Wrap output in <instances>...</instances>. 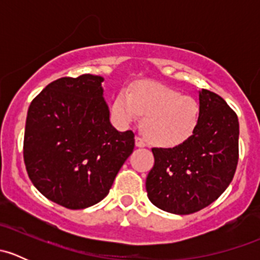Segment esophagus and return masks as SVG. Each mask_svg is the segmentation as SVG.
<instances>
[{
  "instance_id": "obj_1",
  "label": "esophagus",
  "mask_w": 260,
  "mask_h": 260,
  "mask_svg": "<svg viewBox=\"0 0 260 260\" xmlns=\"http://www.w3.org/2000/svg\"><path fill=\"white\" fill-rule=\"evenodd\" d=\"M136 146L140 147V148H142V147H146V142L143 141V138L140 137V136H137V137H136Z\"/></svg>"
}]
</instances>
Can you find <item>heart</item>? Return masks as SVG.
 <instances>
[{
	"instance_id": "b5f03b06",
	"label": "heart",
	"mask_w": 260,
	"mask_h": 260,
	"mask_svg": "<svg viewBox=\"0 0 260 260\" xmlns=\"http://www.w3.org/2000/svg\"><path fill=\"white\" fill-rule=\"evenodd\" d=\"M112 114L120 125H129L143 115L142 129L152 143L161 147L182 145L195 132L198 102L180 91L153 81H143L122 90L114 99Z\"/></svg>"
}]
</instances>
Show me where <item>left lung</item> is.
I'll return each mask as SVG.
<instances>
[{
  "mask_svg": "<svg viewBox=\"0 0 260 260\" xmlns=\"http://www.w3.org/2000/svg\"><path fill=\"white\" fill-rule=\"evenodd\" d=\"M198 127L174 148H152L154 165L146 179L149 201L161 210L187 215L214 203L234 177L239 157V120L226 102L199 91Z\"/></svg>",
  "mask_w": 260,
  "mask_h": 260,
  "instance_id": "obj_1",
  "label": "left lung"
}]
</instances>
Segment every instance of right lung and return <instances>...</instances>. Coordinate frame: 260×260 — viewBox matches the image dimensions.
<instances>
[{
    "label": "right lung",
    "mask_w": 260,
    "mask_h": 260,
    "mask_svg": "<svg viewBox=\"0 0 260 260\" xmlns=\"http://www.w3.org/2000/svg\"><path fill=\"white\" fill-rule=\"evenodd\" d=\"M104 78L83 74L50 83L27 111L23 161L45 198L72 210L108 195L135 148L132 131L118 132L103 98Z\"/></svg>",
    "instance_id": "obj_1"
}]
</instances>
